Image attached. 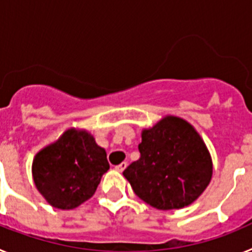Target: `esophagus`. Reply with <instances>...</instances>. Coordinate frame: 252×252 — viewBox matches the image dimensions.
Listing matches in <instances>:
<instances>
[{
    "mask_svg": "<svg viewBox=\"0 0 252 252\" xmlns=\"http://www.w3.org/2000/svg\"><path fill=\"white\" fill-rule=\"evenodd\" d=\"M126 166H127V162L126 161H122L121 164H119V165H116L115 169L117 171H124L125 169H126Z\"/></svg>",
    "mask_w": 252,
    "mask_h": 252,
    "instance_id": "1",
    "label": "esophagus"
}]
</instances>
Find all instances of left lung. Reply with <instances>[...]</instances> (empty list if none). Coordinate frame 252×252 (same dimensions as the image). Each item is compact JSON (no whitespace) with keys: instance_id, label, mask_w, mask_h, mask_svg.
<instances>
[{"instance_id":"left-lung-1","label":"left lung","mask_w":252,"mask_h":252,"mask_svg":"<svg viewBox=\"0 0 252 252\" xmlns=\"http://www.w3.org/2000/svg\"><path fill=\"white\" fill-rule=\"evenodd\" d=\"M141 157L124 170L133 192L161 211L192 204L212 179L213 162L201 135L187 120L168 115L144 128Z\"/></svg>"}]
</instances>
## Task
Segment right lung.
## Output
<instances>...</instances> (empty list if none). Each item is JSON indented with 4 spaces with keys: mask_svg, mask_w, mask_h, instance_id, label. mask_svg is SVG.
<instances>
[{
    "mask_svg": "<svg viewBox=\"0 0 252 252\" xmlns=\"http://www.w3.org/2000/svg\"><path fill=\"white\" fill-rule=\"evenodd\" d=\"M110 169L106 150L91 132L70 127L32 160V179L50 206L73 209L88 201Z\"/></svg>",
    "mask_w": 252,
    "mask_h": 252,
    "instance_id": "right-lung-1",
    "label": "right lung"
}]
</instances>
